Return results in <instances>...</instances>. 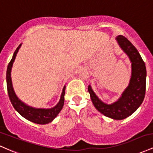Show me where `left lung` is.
Returning a JSON list of instances; mask_svg holds the SVG:
<instances>
[{"label":"left lung","instance_id":"left-lung-1","mask_svg":"<svg viewBox=\"0 0 153 153\" xmlns=\"http://www.w3.org/2000/svg\"><path fill=\"white\" fill-rule=\"evenodd\" d=\"M116 39L131 62L132 71L129 85L118 100L111 105L105 104L100 100L90 86L88 87V92L96 109L101 114L114 119L122 120L135 112L143 102L145 95L147 73L145 63L131 42L123 35L118 36Z\"/></svg>","mask_w":153,"mask_h":153}]
</instances>
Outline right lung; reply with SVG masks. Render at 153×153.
Segmentation results:
<instances>
[{"label":"right lung","mask_w":153,"mask_h":153,"mask_svg":"<svg viewBox=\"0 0 153 153\" xmlns=\"http://www.w3.org/2000/svg\"><path fill=\"white\" fill-rule=\"evenodd\" d=\"M22 44L18 46L14 53H13V57H12L11 61L8 65L7 71H6V84H7V91L10 100H11V104L13 105V108L16 109V111L21 116L25 118L26 119L32 121L38 124H45V123H50L54 119L58 114H59L60 111L62 109L63 104H64V95L66 87H63L62 94H61V99H60L59 102L55 106L54 108L51 109H42V108H35L30 107L19 100L16 97L14 91L13 90L11 79V70L12 65H13V61L16 58V54L18 53L19 49L21 47Z\"/></svg>","instance_id":"1"}]
</instances>
